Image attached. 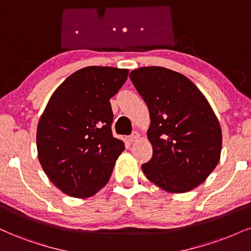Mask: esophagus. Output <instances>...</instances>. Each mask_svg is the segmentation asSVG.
<instances>
[{
    "label": "esophagus",
    "instance_id": "34e87169",
    "mask_svg": "<svg viewBox=\"0 0 251 251\" xmlns=\"http://www.w3.org/2000/svg\"><path fill=\"white\" fill-rule=\"evenodd\" d=\"M138 138H140V134H137V132H134L130 137H129V142L130 143H134V142H137Z\"/></svg>",
    "mask_w": 251,
    "mask_h": 251
}]
</instances>
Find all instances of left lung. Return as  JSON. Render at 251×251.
I'll return each mask as SVG.
<instances>
[{"label":"left lung","instance_id":"1","mask_svg":"<svg viewBox=\"0 0 251 251\" xmlns=\"http://www.w3.org/2000/svg\"><path fill=\"white\" fill-rule=\"evenodd\" d=\"M130 79L150 113L152 157L144 175L170 193L193 190L220 160L222 132L211 104L190 79L165 67H141Z\"/></svg>","mask_w":251,"mask_h":251}]
</instances>
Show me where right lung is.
Listing matches in <instances>:
<instances>
[{
	"label": "right lung",
	"mask_w": 251,
	"mask_h": 251,
	"mask_svg": "<svg viewBox=\"0 0 251 251\" xmlns=\"http://www.w3.org/2000/svg\"><path fill=\"white\" fill-rule=\"evenodd\" d=\"M129 71L88 66L55 89L37 126V151L55 187L73 198H89L106 186L125 143L111 134L110 98Z\"/></svg>",
	"instance_id": "add662e5"
}]
</instances>
